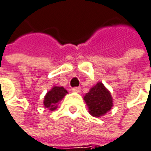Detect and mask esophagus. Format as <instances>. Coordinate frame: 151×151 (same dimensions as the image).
Returning a JSON list of instances; mask_svg holds the SVG:
<instances>
[{"label":"esophagus","instance_id":"34e87169","mask_svg":"<svg viewBox=\"0 0 151 151\" xmlns=\"http://www.w3.org/2000/svg\"><path fill=\"white\" fill-rule=\"evenodd\" d=\"M72 91H74V92H80L81 91V88L80 87H74V88H72Z\"/></svg>","mask_w":151,"mask_h":151}]
</instances>
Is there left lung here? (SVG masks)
Returning <instances> with one entry per match:
<instances>
[{
	"label": "left lung",
	"mask_w": 151,
	"mask_h": 151,
	"mask_svg": "<svg viewBox=\"0 0 151 151\" xmlns=\"http://www.w3.org/2000/svg\"><path fill=\"white\" fill-rule=\"evenodd\" d=\"M89 113L93 117H101L113 107V98L105 85L99 82L83 98Z\"/></svg>",
	"instance_id": "obj_1"
}]
</instances>
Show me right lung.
<instances>
[{
    "mask_svg": "<svg viewBox=\"0 0 151 151\" xmlns=\"http://www.w3.org/2000/svg\"><path fill=\"white\" fill-rule=\"evenodd\" d=\"M67 93V90H65L63 87L53 86L52 90L49 91L44 98V106L50 111L55 110L59 102L65 97Z\"/></svg>",
    "mask_w": 151,
    "mask_h": 151,
    "instance_id": "1",
    "label": "right lung"
}]
</instances>
